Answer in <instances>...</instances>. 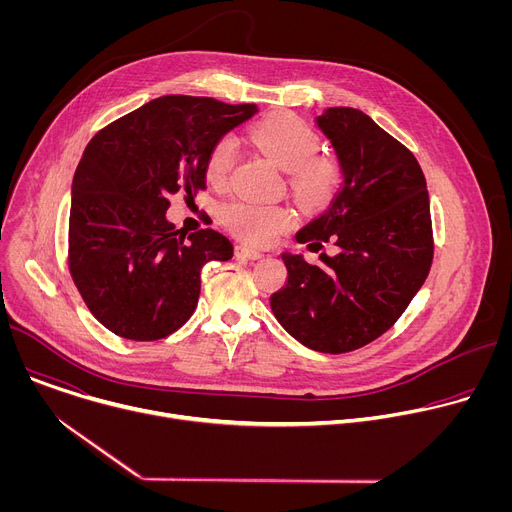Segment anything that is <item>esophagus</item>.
I'll list each match as a JSON object with an SVG mask.
<instances>
[{
    "mask_svg": "<svg viewBox=\"0 0 512 512\" xmlns=\"http://www.w3.org/2000/svg\"><path fill=\"white\" fill-rule=\"evenodd\" d=\"M235 255H237L239 259H251V261H255V259H261V257H263V253H261V251L251 249V247H247V245H237Z\"/></svg>",
    "mask_w": 512,
    "mask_h": 512,
    "instance_id": "obj_1",
    "label": "esophagus"
}]
</instances>
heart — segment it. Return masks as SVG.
I'll use <instances>...</instances> for the list:
<instances>
[{
  "label": "heart",
  "instance_id": "obj_1",
  "mask_svg": "<svg viewBox=\"0 0 512 512\" xmlns=\"http://www.w3.org/2000/svg\"><path fill=\"white\" fill-rule=\"evenodd\" d=\"M251 141L279 168L291 170L296 190L310 202L322 204L332 198L340 184V168L332 158L318 156L320 139L316 131L296 115L277 113L257 121ZM235 162V141L218 139L208 152L204 174L212 186H225ZM223 225L239 239L253 245H267L296 223V214L283 204H261L237 200L223 208Z\"/></svg>",
  "mask_w": 512,
  "mask_h": 512
}]
</instances>
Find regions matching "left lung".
I'll use <instances>...</instances> for the list:
<instances>
[{
	"label": "left lung",
	"instance_id": "1",
	"mask_svg": "<svg viewBox=\"0 0 512 512\" xmlns=\"http://www.w3.org/2000/svg\"><path fill=\"white\" fill-rule=\"evenodd\" d=\"M316 125L344 182L296 239L310 251L334 241L338 253H322L320 265L283 253L287 283L269 304L298 342L342 354L387 332L423 285L433 259L429 194L415 156L367 113L330 107Z\"/></svg>",
	"mask_w": 512,
	"mask_h": 512
}]
</instances>
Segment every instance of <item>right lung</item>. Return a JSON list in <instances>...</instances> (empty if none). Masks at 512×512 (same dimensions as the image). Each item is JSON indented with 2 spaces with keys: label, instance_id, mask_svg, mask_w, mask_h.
Instances as JSON below:
<instances>
[{
  "label": "right lung",
  "instance_id": "obj_1",
  "mask_svg": "<svg viewBox=\"0 0 512 512\" xmlns=\"http://www.w3.org/2000/svg\"><path fill=\"white\" fill-rule=\"evenodd\" d=\"M257 113L210 97L166 95L101 129L72 178L68 267L91 314L127 340H160L194 312L200 271L229 261L233 243L212 229L182 235L170 196L206 188L212 145Z\"/></svg>",
  "mask_w": 512,
  "mask_h": 512
}]
</instances>
